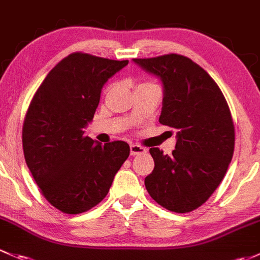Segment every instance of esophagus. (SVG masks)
Listing matches in <instances>:
<instances>
[{"label": "esophagus", "instance_id": "1", "mask_svg": "<svg viewBox=\"0 0 260 260\" xmlns=\"http://www.w3.org/2000/svg\"><path fill=\"white\" fill-rule=\"evenodd\" d=\"M146 149L143 148L140 145H136V144H131L130 145V154L133 155H140V154H145Z\"/></svg>", "mask_w": 260, "mask_h": 260}]
</instances>
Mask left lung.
Returning <instances> with one entry per match:
<instances>
[{
	"mask_svg": "<svg viewBox=\"0 0 260 260\" xmlns=\"http://www.w3.org/2000/svg\"><path fill=\"white\" fill-rule=\"evenodd\" d=\"M134 62L162 82L160 124L178 130L173 155L149 150L155 161L145 178L150 197L175 213L204 204L223 180L234 152V124L225 98L204 69L170 53Z\"/></svg>",
	"mask_w": 260,
	"mask_h": 260,
	"instance_id": "left-lung-1",
	"label": "left lung"
}]
</instances>
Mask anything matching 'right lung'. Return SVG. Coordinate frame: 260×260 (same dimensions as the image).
Returning <instances> with one entry per match:
<instances>
[{"mask_svg":"<svg viewBox=\"0 0 260 260\" xmlns=\"http://www.w3.org/2000/svg\"><path fill=\"white\" fill-rule=\"evenodd\" d=\"M129 63L75 52L47 74L22 129L26 164L47 202L80 214L108 195L130 154L125 141L105 145L85 136L110 77Z\"/></svg>","mask_w":260,"mask_h":260,"instance_id":"add662e5","label":"right lung"}]
</instances>
